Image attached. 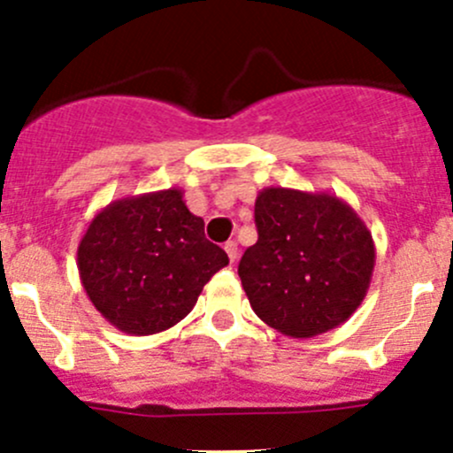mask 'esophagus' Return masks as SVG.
Segmentation results:
<instances>
[{"instance_id":"obj_1","label":"esophagus","mask_w":453,"mask_h":453,"mask_svg":"<svg viewBox=\"0 0 453 453\" xmlns=\"http://www.w3.org/2000/svg\"><path fill=\"white\" fill-rule=\"evenodd\" d=\"M223 250L230 256L232 263H236V258H239V245H236V241H227V243L223 245Z\"/></svg>"}]
</instances>
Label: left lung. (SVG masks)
I'll return each instance as SVG.
<instances>
[{
	"instance_id": "left-lung-1",
	"label": "left lung",
	"mask_w": 453,
	"mask_h": 453,
	"mask_svg": "<svg viewBox=\"0 0 453 453\" xmlns=\"http://www.w3.org/2000/svg\"><path fill=\"white\" fill-rule=\"evenodd\" d=\"M254 219L258 241L245 250L239 276L267 326L315 337L357 311L372 280L374 241L344 199L269 186Z\"/></svg>"
}]
</instances>
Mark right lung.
<instances>
[{"mask_svg":"<svg viewBox=\"0 0 453 453\" xmlns=\"http://www.w3.org/2000/svg\"><path fill=\"white\" fill-rule=\"evenodd\" d=\"M87 298L111 326L153 335L186 318L205 282L230 260L203 234L184 190L166 188L104 205L79 243Z\"/></svg>","mask_w":453,"mask_h":453,"instance_id":"obj_1","label":"right lung"}]
</instances>
